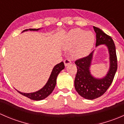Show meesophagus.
Segmentation results:
<instances>
[{
  "label": "esophagus",
  "mask_w": 124,
  "mask_h": 124,
  "mask_svg": "<svg viewBox=\"0 0 124 124\" xmlns=\"http://www.w3.org/2000/svg\"><path fill=\"white\" fill-rule=\"evenodd\" d=\"M71 63V61L70 60V59H66L64 60V64L65 66H68V65H70Z\"/></svg>",
  "instance_id": "esophagus-1"
}]
</instances>
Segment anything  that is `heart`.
<instances>
[{
	"instance_id": "obj_1",
	"label": "heart",
	"mask_w": 124,
	"mask_h": 124,
	"mask_svg": "<svg viewBox=\"0 0 124 124\" xmlns=\"http://www.w3.org/2000/svg\"><path fill=\"white\" fill-rule=\"evenodd\" d=\"M95 42V35L92 32H86L81 29L71 30L64 42L65 48H71V55L74 58H81L90 53Z\"/></svg>"
}]
</instances>
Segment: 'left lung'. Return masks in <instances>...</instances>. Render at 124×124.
<instances>
[{"label": "left lung", "instance_id": "1", "mask_svg": "<svg viewBox=\"0 0 124 124\" xmlns=\"http://www.w3.org/2000/svg\"><path fill=\"white\" fill-rule=\"evenodd\" d=\"M96 33V47L104 44L109 53L110 67L107 74L101 78L92 76L90 67L93 52L88 56L76 60L77 72L74 80V86L78 94L87 100H93L101 97L112 84L117 68L116 47L113 40L100 28L93 26Z\"/></svg>", "mask_w": 124, "mask_h": 124}]
</instances>
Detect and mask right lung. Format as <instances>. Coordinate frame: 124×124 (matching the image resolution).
Segmentation results:
<instances>
[{"label":"right lung","instance_id":"right-lung-1","mask_svg":"<svg viewBox=\"0 0 124 124\" xmlns=\"http://www.w3.org/2000/svg\"><path fill=\"white\" fill-rule=\"evenodd\" d=\"M39 29H26L23 31V32L24 31H29H29H37ZM64 68L65 65L63 62H61V63L55 65L53 70H52L50 76L46 85L37 92H32V93H23V92H21L18 91H17L23 95L30 98V99L33 100H42L47 98L53 92L55 86H56V79H57V76L59 74V72Z\"/></svg>","mask_w":124,"mask_h":124}]
</instances>
